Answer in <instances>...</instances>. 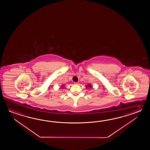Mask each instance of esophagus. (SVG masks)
<instances>
[{"label":"esophagus","instance_id":"34e87169","mask_svg":"<svg viewBox=\"0 0 150 150\" xmlns=\"http://www.w3.org/2000/svg\"><path fill=\"white\" fill-rule=\"evenodd\" d=\"M75 85H78V84H79V83H76V82H75V83H74Z\"/></svg>","mask_w":150,"mask_h":150}]
</instances>
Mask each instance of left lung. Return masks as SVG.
Returning a JSON list of instances; mask_svg holds the SVG:
<instances>
[{
  "label": "left lung",
  "instance_id": "1",
  "mask_svg": "<svg viewBox=\"0 0 150 150\" xmlns=\"http://www.w3.org/2000/svg\"><path fill=\"white\" fill-rule=\"evenodd\" d=\"M93 86H92L91 84L88 83V85H86V88L87 89H89V88H92Z\"/></svg>",
  "mask_w": 150,
  "mask_h": 150
}]
</instances>
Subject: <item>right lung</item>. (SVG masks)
I'll return each instance as SVG.
<instances>
[{
    "label": "right lung",
    "instance_id": "add662e5",
    "mask_svg": "<svg viewBox=\"0 0 150 150\" xmlns=\"http://www.w3.org/2000/svg\"><path fill=\"white\" fill-rule=\"evenodd\" d=\"M64 86H65V85H62V87H61V88H64Z\"/></svg>",
    "mask_w": 150,
    "mask_h": 150
}]
</instances>
